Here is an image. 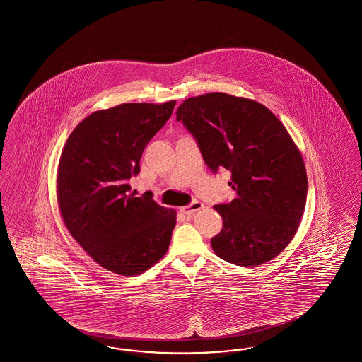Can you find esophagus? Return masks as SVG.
Returning a JSON list of instances; mask_svg holds the SVG:
<instances>
[{"mask_svg":"<svg viewBox=\"0 0 362 362\" xmlns=\"http://www.w3.org/2000/svg\"><path fill=\"white\" fill-rule=\"evenodd\" d=\"M202 209H204V204L195 201V202H192L189 206L182 207L180 211H182L183 214H186V216H194L197 211H199V210H202Z\"/></svg>","mask_w":362,"mask_h":362,"instance_id":"34e87169","label":"esophagus"}]
</instances>
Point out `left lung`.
Instances as JSON below:
<instances>
[{
	"label": "left lung",
	"mask_w": 362,
	"mask_h": 362,
	"mask_svg": "<svg viewBox=\"0 0 362 362\" xmlns=\"http://www.w3.org/2000/svg\"><path fill=\"white\" fill-rule=\"evenodd\" d=\"M176 119L197 138L207 167L232 173L236 197L216 205L217 257L238 266L263 264L292 241L307 201L303 156L282 122L263 104L223 92L189 98Z\"/></svg>",
	"instance_id": "8db88e82"
}]
</instances>
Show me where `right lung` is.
Segmentation results:
<instances>
[{
    "instance_id": "1",
    "label": "right lung",
    "mask_w": 362,
    "mask_h": 362,
    "mask_svg": "<svg viewBox=\"0 0 362 362\" xmlns=\"http://www.w3.org/2000/svg\"><path fill=\"white\" fill-rule=\"evenodd\" d=\"M176 102L123 103L88 115L70 133L57 173V199L70 235L108 272L138 276L163 258L176 211L130 192L145 146Z\"/></svg>"
}]
</instances>
